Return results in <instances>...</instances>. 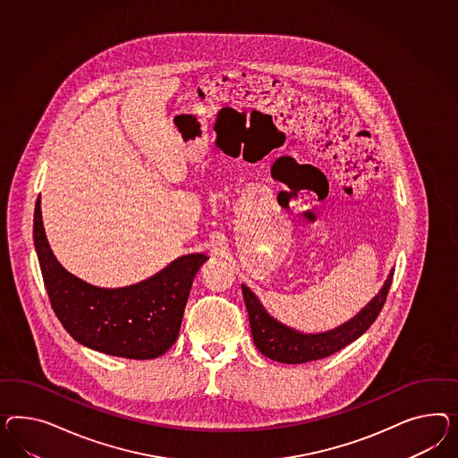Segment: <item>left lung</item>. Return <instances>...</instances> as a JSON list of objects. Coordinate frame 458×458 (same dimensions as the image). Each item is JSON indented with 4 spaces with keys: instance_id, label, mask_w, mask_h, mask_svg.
<instances>
[{
    "instance_id": "1",
    "label": "left lung",
    "mask_w": 458,
    "mask_h": 458,
    "mask_svg": "<svg viewBox=\"0 0 458 458\" xmlns=\"http://www.w3.org/2000/svg\"><path fill=\"white\" fill-rule=\"evenodd\" d=\"M392 280L394 272L388 275L380 293L373 298L355 318L332 332L318 335L300 334L273 320L263 309L260 300L255 297V293L248 286L242 284L253 342L265 357L282 363H305L311 360L330 357L338 350L355 342L370 328L371 323L377 320L378 313L384 309Z\"/></svg>"
}]
</instances>
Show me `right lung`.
<instances>
[{"label":"right lung","instance_id":"add662e5","mask_svg":"<svg viewBox=\"0 0 458 458\" xmlns=\"http://www.w3.org/2000/svg\"><path fill=\"white\" fill-rule=\"evenodd\" d=\"M33 238L51 309L76 342L133 360L157 359L176 342L193 278L208 260L205 255H186L141 284L108 290L76 278L55 259L39 198Z\"/></svg>","mask_w":458,"mask_h":458}]
</instances>
